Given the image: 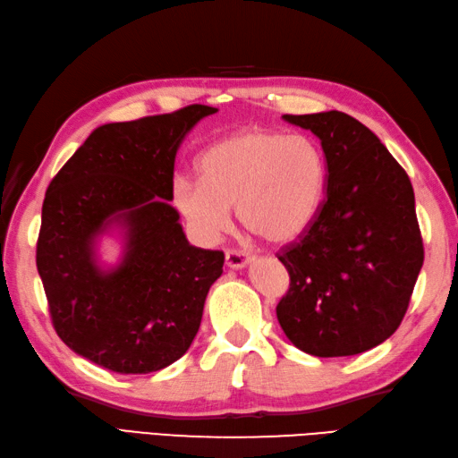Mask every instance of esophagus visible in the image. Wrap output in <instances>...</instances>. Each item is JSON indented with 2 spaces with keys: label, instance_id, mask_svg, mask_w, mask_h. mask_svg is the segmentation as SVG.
<instances>
[{
  "label": "esophagus",
  "instance_id": "obj_1",
  "mask_svg": "<svg viewBox=\"0 0 458 458\" xmlns=\"http://www.w3.org/2000/svg\"><path fill=\"white\" fill-rule=\"evenodd\" d=\"M249 260H250V255L245 253V250H239V249H227L225 250V265L229 268L247 267Z\"/></svg>",
  "mask_w": 458,
  "mask_h": 458
}]
</instances>
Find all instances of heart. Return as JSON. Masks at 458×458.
<instances>
[{
    "label": "heart",
    "mask_w": 458,
    "mask_h": 458,
    "mask_svg": "<svg viewBox=\"0 0 458 458\" xmlns=\"http://www.w3.org/2000/svg\"><path fill=\"white\" fill-rule=\"evenodd\" d=\"M199 177L175 175L172 199L195 237L219 239L235 205L242 227L291 242L318 216L328 182L322 146L306 134L247 128L219 140L198 162Z\"/></svg>",
    "instance_id": "obj_1"
}]
</instances>
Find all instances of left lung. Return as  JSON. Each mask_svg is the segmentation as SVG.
<instances>
[{"label":"left lung","mask_w":458,"mask_h":458,"mask_svg":"<svg viewBox=\"0 0 458 458\" xmlns=\"http://www.w3.org/2000/svg\"><path fill=\"white\" fill-rule=\"evenodd\" d=\"M283 118L320 138L328 182L312 225L276 253L291 276L276 318L310 356H353L386 342L411 301L425 257L413 185L350 114Z\"/></svg>","instance_id":"8db88e82"}]
</instances>
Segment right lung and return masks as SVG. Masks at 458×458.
I'll return each instance as SVG.
<instances>
[{"instance_id": "1", "label": "right lung", "mask_w": 458, "mask_h": 458, "mask_svg": "<svg viewBox=\"0 0 458 458\" xmlns=\"http://www.w3.org/2000/svg\"><path fill=\"white\" fill-rule=\"evenodd\" d=\"M217 108L190 105L98 126L53 177L37 239V270L55 332L79 356L116 373H150L180 360L199 330L223 250L193 247L170 203L183 136ZM125 229L118 267L94 242Z\"/></svg>"}]
</instances>
